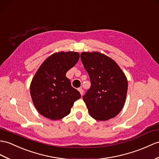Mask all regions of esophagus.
Listing matches in <instances>:
<instances>
[{
    "label": "esophagus",
    "instance_id": "obj_1",
    "mask_svg": "<svg viewBox=\"0 0 159 159\" xmlns=\"http://www.w3.org/2000/svg\"><path fill=\"white\" fill-rule=\"evenodd\" d=\"M78 91L80 92V93L81 95H83V91L82 89H81V88H79V89H78Z\"/></svg>",
    "mask_w": 159,
    "mask_h": 159
}]
</instances>
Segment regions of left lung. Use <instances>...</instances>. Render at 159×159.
Wrapping results in <instances>:
<instances>
[{"mask_svg": "<svg viewBox=\"0 0 159 159\" xmlns=\"http://www.w3.org/2000/svg\"><path fill=\"white\" fill-rule=\"evenodd\" d=\"M80 59L91 86L83 99L90 116L97 120L115 117L126 100L128 82L117 63L98 51L82 52Z\"/></svg>", "mask_w": 159, "mask_h": 159, "instance_id": "1", "label": "left lung"}]
</instances>
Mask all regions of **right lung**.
<instances>
[{
    "label": "right lung",
    "mask_w": 159,
    "mask_h": 159,
    "mask_svg": "<svg viewBox=\"0 0 159 159\" xmlns=\"http://www.w3.org/2000/svg\"><path fill=\"white\" fill-rule=\"evenodd\" d=\"M80 57L78 52L60 51L48 57L31 81L30 90L36 109L47 119L55 120L66 116L79 92L71 86L66 74Z\"/></svg>",
    "instance_id": "1"
}]
</instances>
